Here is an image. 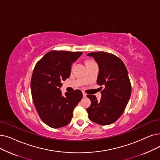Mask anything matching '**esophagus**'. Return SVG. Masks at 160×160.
Masks as SVG:
<instances>
[{
  "instance_id": "esophagus-1",
  "label": "esophagus",
  "mask_w": 160,
  "mask_h": 160,
  "mask_svg": "<svg viewBox=\"0 0 160 160\" xmlns=\"http://www.w3.org/2000/svg\"><path fill=\"white\" fill-rule=\"evenodd\" d=\"M82 94H83V96H84V97H86V96H87V94L85 93V92H82Z\"/></svg>"
}]
</instances>
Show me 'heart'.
Returning a JSON list of instances; mask_svg holds the SVG:
<instances>
[{"label": "heart", "mask_w": 160, "mask_h": 160, "mask_svg": "<svg viewBox=\"0 0 160 160\" xmlns=\"http://www.w3.org/2000/svg\"><path fill=\"white\" fill-rule=\"evenodd\" d=\"M90 61H88V62H87V63H88V62H90Z\"/></svg>", "instance_id": "1"}]
</instances>
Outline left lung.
Masks as SVG:
<instances>
[{"mask_svg": "<svg viewBox=\"0 0 160 160\" xmlns=\"http://www.w3.org/2000/svg\"><path fill=\"white\" fill-rule=\"evenodd\" d=\"M99 66L97 83L105 87L99 101L93 95H88L91 105L87 108L92 122L107 126L115 122L123 114L129 100L131 86L127 68L116 55L104 52L87 54Z\"/></svg>", "mask_w": 160, "mask_h": 160, "instance_id": "8db88e82", "label": "left lung"}]
</instances>
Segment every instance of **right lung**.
<instances>
[{
    "label": "right lung",
    "mask_w": 160,
    "mask_h": 160,
    "mask_svg": "<svg viewBox=\"0 0 160 160\" xmlns=\"http://www.w3.org/2000/svg\"><path fill=\"white\" fill-rule=\"evenodd\" d=\"M82 54L81 52L52 51L36 64L31 77L33 103L46 125L59 128L71 122L74 108L82 98L79 89L62 95V81L71 74V65Z\"/></svg>",
    "instance_id": "add662e5"
}]
</instances>
